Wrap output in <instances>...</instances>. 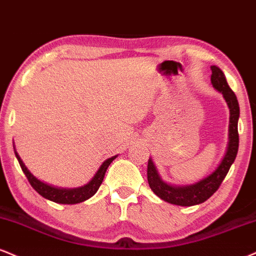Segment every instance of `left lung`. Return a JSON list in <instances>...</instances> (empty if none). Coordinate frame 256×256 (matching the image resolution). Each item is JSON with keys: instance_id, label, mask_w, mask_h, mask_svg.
<instances>
[{"instance_id": "obj_1", "label": "left lung", "mask_w": 256, "mask_h": 256, "mask_svg": "<svg viewBox=\"0 0 256 256\" xmlns=\"http://www.w3.org/2000/svg\"><path fill=\"white\" fill-rule=\"evenodd\" d=\"M212 75L211 83L214 89H217L223 95L224 100L229 107V143H228L226 152L220 166L212 174L206 176L198 182L188 184V186H173L160 176L158 168L152 158L148 161V182L150 188L156 196H160L164 202L180 206H193L204 202L220 188L224 178L235 161L237 152H238V130L237 122L240 118L238 101L234 92L228 84L224 72L216 66H211Z\"/></svg>"}]
</instances>
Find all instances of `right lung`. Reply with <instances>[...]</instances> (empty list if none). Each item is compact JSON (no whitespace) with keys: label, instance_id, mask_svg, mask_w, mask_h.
I'll list each match as a JSON object with an SVG mask.
<instances>
[{"label":"right lung","instance_id":"1","mask_svg":"<svg viewBox=\"0 0 256 256\" xmlns=\"http://www.w3.org/2000/svg\"><path fill=\"white\" fill-rule=\"evenodd\" d=\"M14 152H15V156H16L18 161L20 163L21 169H22V172L24 173V175H26V178H28L30 186H32L40 196H44L45 199L58 202V204H78V202H84V200H87L90 198V196H93L95 193H96V190H98V187H100V184H102V180L104 178V174H106L107 168H108V166L112 163L113 160L116 158V155L113 156V158H107L106 161L101 164V167L98 168V170L96 172V174L94 175V178H92L87 184H84V186L78 187V188H58V187H54L51 186V184H48L42 182V181L38 180V178H36L34 175L27 169L26 166H24V163L22 162V160L20 158L19 154L16 152L15 148H14Z\"/></svg>","mask_w":256,"mask_h":256}]
</instances>
